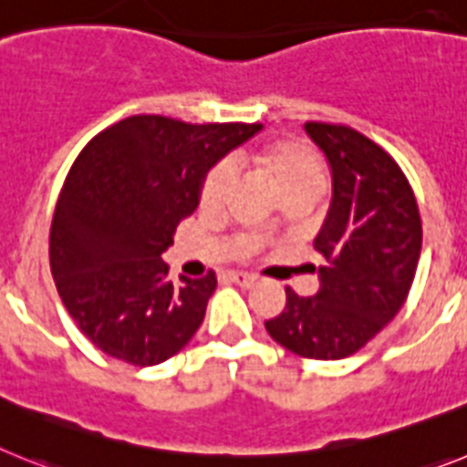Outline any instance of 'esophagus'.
Wrapping results in <instances>:
<instances>
[{
    "instance_id": "esophagus-1",
    "label": "esophagus",
    "mask_w": 467,
    "mask_h": 467,
    "mask_svg": "<svg viewBox=\"0 0 467 467\" xmlns=\"http://www.w3.org/2000/svg\"><path fill=\"white\" fill-rule=\"evenodd\" d=\"M225 277H228L230 282L239 284V286H251V284L256 282V277L249 273H225Z\"/></svg>"
}]
</instances>
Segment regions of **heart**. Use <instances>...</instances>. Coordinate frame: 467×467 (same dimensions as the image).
Masks as SVG:
<instances>
[{
  "instance_id": "obj_1",
  "label": "heart",
  "mask_w": 467,
  "mask_h": 467,
  "mask_svg": "<svg viewBox=\"0 0 467 467\" xmlns=\"http://www.w3.org/2000/svg\"><path fill=\"white\" fill-rule=\"evenodd\" d=\"M254 164L261 169L263 176L270 181L282 200H289V197L315 200L327 185V173H324V164L317 152L294 138H282V140L263 145L254 155ZM228 185L230 169L225 164H216L206 173L200 188L202 209H216L228 192ZM234 246L242 256H249L261 246V239L246 234V237H239Z\"/></svg>"
}]
</instances>
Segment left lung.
Listing matches in <instances>:
<instances>
[{
    "label": "left lung",
    "instance_id": "obj_1",
    "mask_svg": "<svg viewBox=\"0 0 467 467\" xmlns=\"http://www.w3.org/2000/svg\"><path fill=\"white\" fill-rule=\"evenodd\" d=\"M306 133L327 155L334 181L329 213L315 237L319 291L298 296L286 286V306L265 329L296 355L343 359L404 306L423 228L407 176L380 145L343 124L307 121Z\"/></svg>",
    "mask_w": 467,
    "mask_h": 467
}]
</instances>
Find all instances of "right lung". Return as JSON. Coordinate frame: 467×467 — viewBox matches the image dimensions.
<instances>
[{"instance_id":"right-lung-1","label":"right lung","mask_w":467,"mask_h":467,"mask_svg":"<svg viewBox=\"0 0 467 467\" xmlns=\"http://www.w3.org/2000/svg\"><path fill=\"white\" fill-rule=\"evenodd\" d=\"M261 129L133 115L79 152L58 194L48 258L63 306L105 355L152 367L197 334L216 273L171 279L161 254L197 209L211 166Z\"/></svg>"}]
</instances>
